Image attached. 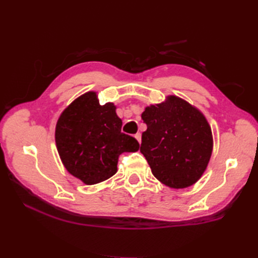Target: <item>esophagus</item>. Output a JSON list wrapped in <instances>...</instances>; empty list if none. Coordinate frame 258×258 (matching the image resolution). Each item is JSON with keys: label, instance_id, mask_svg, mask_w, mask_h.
Listing matches in <instances>:
<instances>
[{"label": "esophagus", "instance_id": "1", "mask_svg": "<svg viewBox=\"0 0 258 258\" xmlns=\"http://www.w3.org/2000/svg\"><path fill=\"white\" fill-rule=\"evenodd\" d=\"M135 138L138 140V141H139V143L140 144H141V138H142V135L141 134H140V132H138V134H136L135 135Z\"/></svg>", "mask_w": 258, "mask_h": 258}]
</instances>
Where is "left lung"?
Segmentation results:
<instances>
[{
    "mask_svg": "<svg viewBox=\"0 0 258 258\" xmlns=\"http://www.w3.org/2000/svg\"><path fill=\"white\" fill-rule=\"evenodd\" d=\"M141 152L152 173L170 188H186L205 173L213 151L212 130L196 106L170 95L145 107Z\"/></svg>",
    "mask_w": 258,
    "mask_h": 258,
    "instance_id": "1",
    "label": "left lung"
}]
</instances>
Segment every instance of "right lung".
Segmentation results:
<instances>
[{
	"instance_id": "right-lung-1",
	"label": "right lung",
	"mask_w": 258,
	"mask_h": 258,
	"mask_svg": "<svg viewBox=\"0 0 258 258\" xmlns=\"http://www.w3.org/2000/svg\"><path fill=\"white\" fill-rule=\"evenodd\" d=\"M122 121L112 102L100 105L96 91L76 98L59 116L54 140L60 159L86 184L105 181L117 172L122 153L137 152V140L121 132Z\"/></svg>"
}]
</instances>
